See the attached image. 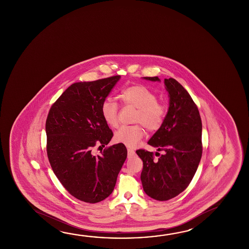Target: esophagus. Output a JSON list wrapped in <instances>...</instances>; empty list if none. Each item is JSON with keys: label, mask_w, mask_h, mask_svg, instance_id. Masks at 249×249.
Segmentation results:
<instances>
[{"label": "esophagus", "mask_w": 249, "mask_h": 249, "mask_svg": "<svg viewBox=\"0 0 249 249\" xmlns=\"http://www.w3.org/2000/svg\"><path fill=\"white\" fill-rule=\"evenodd\" d=\"M135 151L131 148H127V158H131L133 155H135Z\"/></svg>", "instance_id": "obj_1"}]
</instances>
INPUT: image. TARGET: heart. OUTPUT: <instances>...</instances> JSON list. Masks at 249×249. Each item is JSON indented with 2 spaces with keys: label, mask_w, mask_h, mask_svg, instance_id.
I'll return each mask as SVG.
<instances>
[{
  "label": "heart",
  "mask_w": 249,
  "mask_h": 249,
  "mask_svg": "<svg viewBox=\"0 0 249 249\" xmlns=\"http://www.w3.org/2000/svg\"><path fill=\"white\" fill-rule=\"evenodd\" d=\"M120 99L123 103L138 109L135 122L141 123L148 130L158 129L163 123L165 107L157 102L156 94L142 85L131 86L121 91ZM102 117L111 126L118 125V106L115 102L107 100L102 103ZM144 131L139 125L123 126L114 134V141L126 147H134L142 139Z\"/></svg>",
  "instance_id": "1"
}]
</instances>
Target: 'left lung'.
Segmentation results:
<instances>
[{"instance_id": "8db88e82", "label": "left lung", "mask_w": 249, "mask_h": 249, "mask_svg": "<svg viewBox=\"0 0 249 249\" xmlns=\"http://www.w3.org/2000/svg\"><path fill=\"white\" fill-rule=\"evenodd\" d=\"M151 82H160L158 76L143 77ZM169 98V106L163 123L148 141L157 147L153 153L136 151L142 160L141 175L144 192L156 200H167L188 188L195 176L202 155V124L200 113L188 91L173 78L164 80Z\"/></svg>"}]
</instances>
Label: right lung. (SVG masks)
<instances>
[{"mask_svg": "<svg viewBox=\"0 0 249 249\" xmlns=\"http://www.w3.org/2000/svg\"><path fill=\"white\" fill-rule=\"evenodd\" d=\"M120 79L73 83L53 103L46 121L47 154L54 175L71 196L88 203L110 196L127 155L122 143L101 155L91 153L113 137L101 108Z\"/></svg>", "mask_w": 249, "mask_h": 249, "instance_id": "1", "label": "right lung"}]
</instances>
